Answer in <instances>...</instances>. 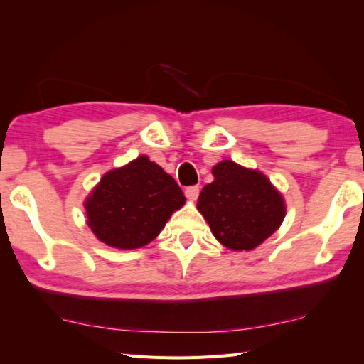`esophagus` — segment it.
<instances>
[{
    "mask_svg": "<svg viewBox=\"0 0 364 364\" xmlns=\"http://www.w3.org/2000/svg\"><path fill=\"white\" fill-rule=\"evenodd\" d=\"M184 194H186L188 200H191V202H196L198 194H200V189H198V186H191L184 191Z\"/></svg>",
    "mask_w": 364,
    "mask_h": 364,
    "instance_id": "34e87169",
    "label": "esophagus"
}]
</instances>
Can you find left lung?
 Returning a JSON list of instances; mask_svg holds the SVG:
<instances>
[{
  "label": "left lung",
  "mask_w": 364,
  "mask_h": 364,
  "mask_svg": "<svg viewBox=\"0 0 364 364\" xmlns=\"http://www.w3.org/2000/svg\"><path fill=\"white\" fill-rule=\"evenodd\" d=\"M214 181L198 196L197 210L211 233L230 250H253L280 228L286 215L282 192L257 168L223 159L213 167Z\"/></svg>",
  "instance_id": "1"
}]
</instances>
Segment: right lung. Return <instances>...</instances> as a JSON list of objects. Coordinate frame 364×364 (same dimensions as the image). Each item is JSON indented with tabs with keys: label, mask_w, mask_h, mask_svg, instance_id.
<instances>
[{
	"label": "right lung",
	"mask_w": 364,
	"mask_h": 364,
	"mask_svg": "<svg viewBox=\"0 0 364 364\" xmlns=\"http://www.w3.org/2000/svg\"><path fill=\"white\" fill-rule=\"evenodd\" d=\"M184 203L186 197L173 178L142 154L106 172L84 208L86 223L100 242L133 250L150 244Z\"/></svg>",
	"instance_id": "1"
}]
</instances>
